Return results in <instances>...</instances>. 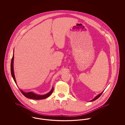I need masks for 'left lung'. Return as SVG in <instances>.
Here are the masks:
<instances>
[{
    "label": "left lung",
    "instance_id": "8db88e82",
    "mask_svg": "<svg viewBox=\"0 0 125 125\" xmlns=\"http://www.w3.org/2000/svg\"><path fill=\"white\" fill-rule=\"evenodd\" d=\"M103 92H102V93H101L100 94H99V95H97V96H95V98H94V99H93L92 100H90V102H92V101H95V100H96V99H97V98H99V97L100 96V95H102V94L103 93Z\"/></svg>",
    "mask_w": 125,
    "mask_h": 125
}]
</instances>
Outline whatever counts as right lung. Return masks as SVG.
Listing matches in <instances>:
<instances>
[{"label":"right lung","mask_w":125,"mask_h":125,"mask_svg":"<svg viewBox=\"0 0 125 125\" xmlns=\"http://www.w3.org/2000/svg\"><path fill=\"white\" fill-rule=\"evenodd\" d=\"M13 60H14V54H13V56H12V61H11V74H12V77L14 81L15 82V83L16 84V80H15V78L14 76V72H13ZM21 92V93L23 95L29 98H30L32 99H35V100H40V99H43L44 98H46L48 97H49L50 95L52 94V93L53 91V87H52V90L50 91V92H49L48 93L43 95H37L35 93H34L32 92H25L24 91H23L22 90H21L20 89Z\"/></svg>","instance_id":"obj_1"}]
</instances>
